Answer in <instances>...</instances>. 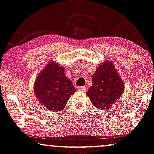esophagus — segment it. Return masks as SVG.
Masks as SVG:
<instances>
[{"label":"esophagus","instance_id":"obj_1","mask_svg":"<svg viewBox=\"0 0 154 154\" xmlns=\"http://www.w3.org/2000/svg\"><path fill=\"white\" fill-rule=\"evenodd\" d=\"M77 89L79 90V91H86V87H77Z\"/></svg>","mask_w":154,"mask_h":154}]
</instances>
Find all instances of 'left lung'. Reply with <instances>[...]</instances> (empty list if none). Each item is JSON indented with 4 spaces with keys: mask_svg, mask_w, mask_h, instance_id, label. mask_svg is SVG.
<instances>
[{
    "mask_svg": "<svg viewBox=\"0 0 154 154\" xmlns=\"http://www.w3.org/2000/svg\"><path fill=\"white\" fill-rule=\"evenodd\" d=\"M92 86L87 93L96 108L103 110L110 108L124 91L122 79L114 65L105 62L100 65L91 78Z\"/></svg>",
    "mask_w": 154,
    "mask_h": 154,
    "instance_id": "left-lung-1",
    "label": "left lung"
}]
</instances>
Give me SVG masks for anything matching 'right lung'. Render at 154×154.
I'll use <instances>...</instances> for the list:
<instances>
[{
	"label": "right lung",
	"instance_id": "1",
	"mask_svg": "<svg viewBox=\"0 0 154 154\" xmlns=\"http://www.w3.org/2000/svg\"><path fill=\"white\" fill-rule=\"evenodd\" d=\"M64 71L63 67L53 61L46 65L36 79L34 88L36 97L49 110L62 109L75 92L72 82L65 77Z\"/></svg>",
	"mask_w": 154,
	"mask_h": 154
}]
</instances>
